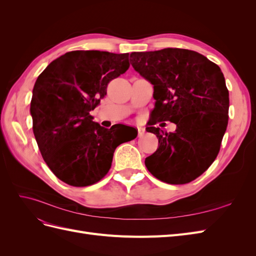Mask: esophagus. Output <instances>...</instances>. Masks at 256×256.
Returning a JSON list of instances; mask_svg holds the SVG:
<instances>
[{"label": "esophagus", "instance_id": "1", "mask_svg": "<svg viewBox=\"0 0 256 256\" xmlns=\"http://www.w3.org/2000/svg\"><path fill=\"white\" fill-rule=\"evenodd\" d=\"M145 132V129L143 127H138V136H142Z\"/></svg>", "mask_w": 256, "mask_h": 256}]
</instances>
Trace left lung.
Wrapping results in <instances>:
<instances>
[{
	"label": "left lung",
	"instance_id": "obj_1",
	"mask_svg": "<svg viewBox=\"0 0 256 256\" xmlns=\"http://www.w3.org/2000/svg\"><path fill=\"white\" fill-rule=\"evenodd\" d=\"M130 63L154 85L156 100L146 130L157 136L159 145L145 159L147 170L168 184L194 180L214 161L228 127L230 98L220 67L178 48L132 52ZM166 120L176 125L174 133L154 127Z\"/></svg>",
	"mask_w": 256,
	"mask_h": 256
}]
</instances>
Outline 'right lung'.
I'll return each mask as SVG.
<instances>
[{
    "mask_svg": "<svg viewBox=\"0 0 256 256\" xmlns=\"http://www.w3.org/2000/svg\"><path fill=\"white\" fill-rule=\"evenodd\" d=\"M129 68L128 53L72 51L58 58L38 76L30 100L33 132L42 156L58 180L74 187L99 182L109 172L122 138L92 122L90 114L106 95L108 83Z\"/></svg>",
    "mask_w": 256,
    "mask_h": 256,
    "instance_id": "obj_1",
    "label": "right lung"
}]
</instances>
